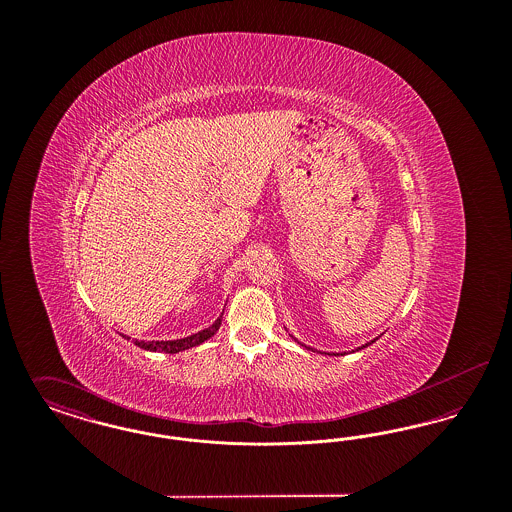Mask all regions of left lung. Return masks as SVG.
Wrapping results in <instances>:
<instances>
[{
    "label": "left lung",
    "mask_w": 512,
    "mask_h": 512,
    "mask_svg": "<svg viewBox=\"0 0 512 512\" xmlns=\"http://www.w3.org/2000/svg\"><path fill=\"white\" fill-rule=\"evenodd\" d=\"M376 340H378V338H376ZM376 340L368 341V343H365V345H361V347H357V351H359V349H363V347H366V345H370V343H374V341H376ZM309 349H311V347H309ZM334 355H340V353H334Z\"/></svg>",
    "instance_id": "obj_1"
}]
</instances>
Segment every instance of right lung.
Instances as JSON below:
<instances>
[{
  "label": "right lung",
  "instance_id": "add662e5",
  "mask_svg": "<svg viewBox=\"0 0 512 512\" xmlns=\"http://www.w3.org/2000/svg\"><path fill=\"white\" fill-rule=\"evenodd\" d=\"M222 313H224V311H222ZM220 324H222V317L217 318L209 328H205V330H201V332H197V334H192V336H188V338H180V340L132 341H134V345H138V347H142V349H149V351H159V353H180V351H184V349H192L195 345H199V343H203V341L213 338V336L217 334ZM124 338H126V340H130L128 336H124Z\"/></svg>",
  "mask_w": 512,
  "mask_h": 512
}]
</instances>
